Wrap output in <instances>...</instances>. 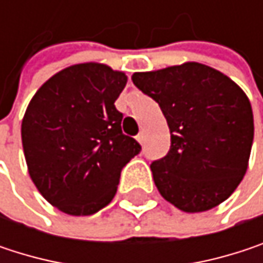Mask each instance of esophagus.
Returning <instances> with one entry per match:
<instances>
[{
	"label": "esophagus",
	"instance_id": "obj_1",
	"mask_svg": "<svg viewBox=\"0 0 263 263\" xmlns=\"http://www.w3.org/2000/svg\"><path fill=\"white\" fill-rule=\"evenodd\" d=\"M137 141H138V143H143V141H144V135H143V134H138V135H137Z\"/></svg>",
	"mask_w": 263,
	"mask_h": 263
}]
</instances>
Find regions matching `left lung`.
I'll list each match as a JSON object with an SVG mask.
<instances>
[{"label":"left lung","instance_id":"obj_1","mask_svg":"<svg viewBox=\"0 0 263 263\" xmlns=\"http://www.w3.org/2000/svg\"><path fill=\"white\" fill-rule=\"evenodd\" d=\"M132 82L160 105L171 129L167 155L151 164L161 196L187 213L224 202L248 167L254 123L247 94L198 62L134 73Z\"/></svg>","mask_w":263,"mask_h":263}]
</instances>
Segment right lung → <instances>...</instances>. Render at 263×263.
<instances>
[{
	"mask_svg": "<svg viewBox=\"0 0 263 263\" xmlns=\"http://www.w3.org/2000/svg\"><path fill=\"white\" fill-rule=\"evenodd\" d=\"M128 78L86 62L51 76L31 97L21 125L27 169L39 193L71 216L106 207L120 172L141 146L122 132L114 102Z\"/></svg>",
	"mask_w": 263,
	"mask_h": 263,
	"instance_id": "add662e5",
	"label": "right lung"
}]
</instances>
